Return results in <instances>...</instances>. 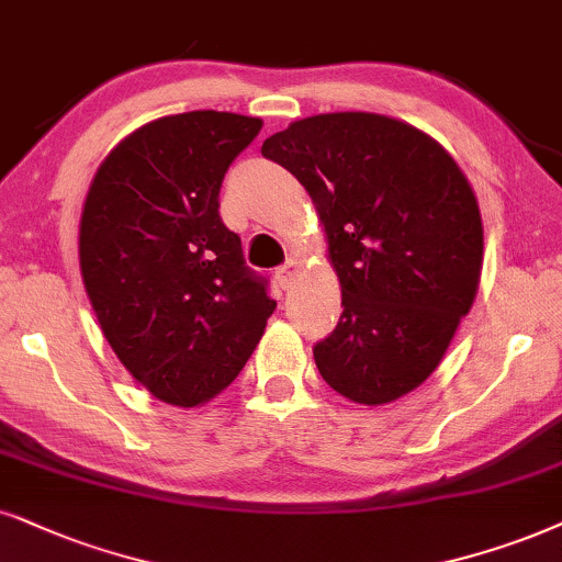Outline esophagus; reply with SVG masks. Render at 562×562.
<instances>
[{"label": "esophagus", "instance_id": "obj_1", "mask_svg": "<svg viewBox=\"0 0 562 562\" xmlns=\"http://www.w3.org/2000/svg\"><path fill=\"white\" fill-rule=\"evenodd\" d=\"M297 269H301V261H297V259H288L285 265L277 269L274 277H277V282H280V288H290V285H293Z\"/></svg>", "mask_w": 562, "mask_h": 562}]
</instances>
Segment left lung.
I'll list each match as a JSON object with an SVG mask.
<instances>
[{
  "mask_svg": "<svg viewBox=\"0 0 562 562\" xmlns=\"http://www.w3.org/2000/svg\"><path fill=\"white\" fill-rule=\"evenodd\" d=\"M314 199L342 288L316 342L322 379L350 402L386 404L436 371L482 272L477 196L436 139L381 113H318L265 139Z\"/></svg>",
  "mask_w": 562,
  "mask_h": 562,
  "instance_id": "1",
  "label": "left lung"
}]
</instances>
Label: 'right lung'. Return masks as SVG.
Returning a JSON list of instances; mask_svg holds the SVG:
<instances>
[{"mask_svg":"<svg viewBox=\"0 0 562 562\" xmlns=\"http://www.w3.org/2000/svg\"><path fill=\"white\" fill-rule=\"evenodd\" d=\"M261 119L162 116L101 162L80 217V272L111 350L160 402L217 396L257 350L277 303L220 217L225 170Z\"/></svg>","mask_w":562,"mask_h":562,"instance_id":"obj_1","label":"right lung"}]
</instances>
